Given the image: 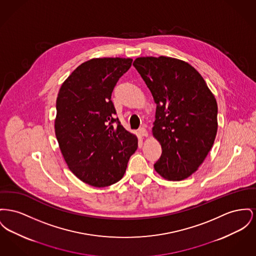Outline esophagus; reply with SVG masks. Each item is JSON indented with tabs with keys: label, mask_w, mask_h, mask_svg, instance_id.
I'll use <instances>...</instances> for the list:
<instances>
[{
	"label": "esophagus",
	"mask_w": 256,
	"mask_h": 256,
	"mask_svg": "<svg viewBox=\"0 0 256 256\" xmlns=\"http://www.w3.org/2000/svg\"><path fill=\"white\" fill-rule=\"evenodd\" d=\"M138 134H139V136H148V132H147V130L145 128H140L139 130H138Z\"/></svg>",
	"instance_id": "34e87169"
}]
</instances>
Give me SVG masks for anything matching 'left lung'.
I'll list each match as a JSON object with an SVG mask.
<instances>
[{"label":"left lung","instance_id":"left-lung-1","mask_svg":"<svg viewBox=\"0 0 256 256\" xmlns=\"http://www.w3.org/2000/svg\"><path fill=\"white\" fill-rule=\"evenodd\" d=\"M134 66L156 104L152 132L162 152L154 170L166 180L186 179L203 164L216 136L214 96L186 62L166 56L139 57Z\"/></svg>","mask_w":256,"mask_h":256}]
</instances>
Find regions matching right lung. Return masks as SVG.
<instances>
[{"mask_svg": "<svg viewBox=\"0 0 256 256\" xmlns=\"http://www.w3.org/2000/svg\"><path fill=\"white\" fill-rule=\"evenodd\" d=\"M130 58H94L77 66L60 86L55 134L70 170L96 188L122 178L138 139L116 114L111 94Z\"/></svg>", "mask_w": 256, "mask_h": 256, "instance_id": "add662e5", "label": "right lung"}]
</instances>
